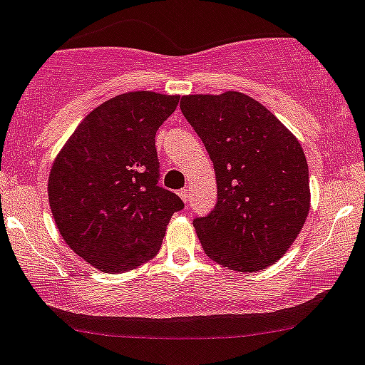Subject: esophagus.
I'll return each instance as SVG.
<instances>
[{
  "label": "esophagus",
  "instance_id": "34e87169",
  "mask_svg": "<svg viewBox=\"0 0 365 365\" xmlns=\"http://www.w3.org/2000/svg\"><path fill=\"white\" fill-rule=\"evenodd\" d=\"M178 195H180V197H182V201L183 202H189V190H187V189H182V190H180V192H178Z\"/></svg>",
  "mask_w": 365,
  "mask_h": 365
}]
</instances>
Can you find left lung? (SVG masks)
<instances>
[{
	"label": "left lung",
	"instance_id": "8db88e82",
	"mask_svg": "<svg viewBox=\"0 0 365 365\" xmlns=\"http://www.w3.org/2000/svg\"><path fill=\"white\" fill-rule=\"evenodd\" d=\"M180 108L210 153L217 205L194 218L202 250L240 273L282 259L309 213V173L301 143L243 92L183 96Z\"/></svg>",
	"mask_w": 365,
	"mask_h": 365
}]
</instances>
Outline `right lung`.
Masks as SVG:
<instances>
[{"label":"right lung","mask_w":365,"mask_h":365,"mask_svg":"<svg viewBox=\"0 0 365 365\" xmlns=\"http://www.w3.org/2000/svg\"><path fill=\"white\" fill-rule=\"evenodd\" d=\"M180 96L136 91L108 99L83 118L57 153L48 202L61 236L103 273H125L157 255L175 192L157 185L155 133Z\"/></svg>","instance_id":"add662e5"}]
</instances>
